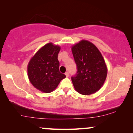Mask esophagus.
<instances>
[{
    "label": "esophagus",
    "instance_id": "1",
    "mask_svg": "<svg viewBox=\"0 0 133 133\" xmlns=\"http://www.w3.org/2000/svg\"><path fill=\"white\" fill-rule=\"evenodd\" d=\"M65 75L66 76V77H69V72H65Z\"/></svg>",
    "mask_w": 133,
    "mask_h": 133
}]
</instances>
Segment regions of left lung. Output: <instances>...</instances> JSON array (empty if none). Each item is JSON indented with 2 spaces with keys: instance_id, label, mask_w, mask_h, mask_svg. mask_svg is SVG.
Instances as JSON below:
<instances>
[{
  "instance_id": "obj_1",
  "label": "left lung",
  "mask_w": 133,
  "mask_h": 133,
  "mask_svg": "<svg viewBox=\"0 0 133 133\" xmlns=\"http://www.w3.org/2000/svg\"><path fill=\"white\" fill-rule=\"evenodd\" d=\"M77 65L76 76L71 77L76 91L82 95H90L103 86L108 74L104 59L92 42L82 40L72 46Z\"/></svg>"
}]
</instances>
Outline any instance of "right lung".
Masks as SVG:
<instances>
[{
  "instance_id": "add662e5",
  "label": "right lung",
  "mask_w": 133,
  "mask_h": 133,
  "mask_svg": "<svg viewBox=\"0 0 133 133\" xmlns=\"http://www.w3.org/2000/svg\"><path fill=\"white\" fill-rule=\"evenodd\" d=\"M61 47L52 42L46 44L31 58L27 65V74L34 88L45 93L53 91L65 77L59 72L57 56Z\"/></svg>"
}]
</instances>
